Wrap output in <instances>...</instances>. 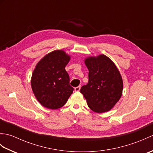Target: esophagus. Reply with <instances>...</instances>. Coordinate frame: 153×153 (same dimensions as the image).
I'll return each instance as SVG.
<instances>
[{"label":"esophagus","instance_id":"1","mask_svg":"<svg viewBox=\"0 0 153 153\" xmlns=\"http://www.w3.org/2000/svg\"><path fill=\"white\" fill-rule=\"evenodd\" d=\"M80 89H81V86L79 85V86H78V87H75L74 90L76 91H79L80 90Z\"/></svg>","mask_w":153,"mask_h":153}]
</instances>
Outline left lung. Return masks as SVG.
<instances>
[{"mask_svg": "<svg viewBox=\"0 0 153 153\" xmlns=\"http://www.w3.org/2000/svg\"><path fill=\"white\" fill-rule=\"evenodd\" d=\"M85 63L89 70V82L80 92L93 111H109L122 96L121 75L113 62L104 54L87 58Z\"/></svg>", "mask_w": 153, "mask_h": 153, "instance_id": "8db88e82", "label": "left lung"}]
</instances>
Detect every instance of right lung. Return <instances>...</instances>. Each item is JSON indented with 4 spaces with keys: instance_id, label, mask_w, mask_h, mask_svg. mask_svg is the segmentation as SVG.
Here are the masks:
<instances>
[{
    "instance_id": "1",
    "label": "right lung",
    "mask_w": 153,
    "mask_h": 153,
    "mask_svg": "<svg viewBox=\"0 0 153 153\" xmlns=\"http://www.w3.org/2000/svg\"><path fill=\"white\" fill-rule=\"evenodd\" d=\"M70 56L63 51H54L39 62L31 77L32 90L38 101L49 109L63 106L74 88L65 67Z\"/></svg>"
}]
</instances>
